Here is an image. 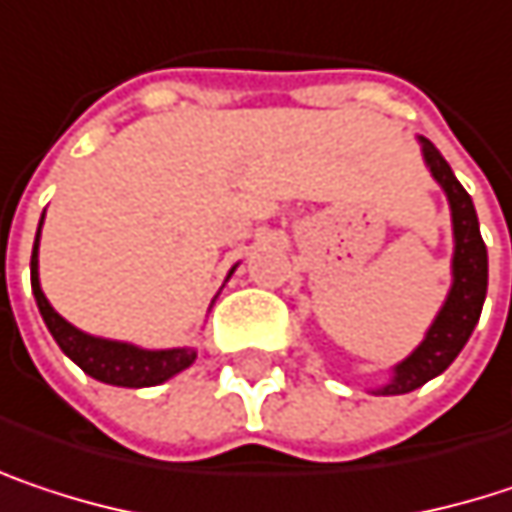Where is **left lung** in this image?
Listing matches in <instances>:
<instances>
[{"label": "left lung", "mask_w": 512, "mask_h": 512, "mask_svg": "<svg viewBox=\"0 0 512 512\" xmlns=\"http://www.w3.org/2000/svg\"><path fill=\"white\" fill-rule=\"evenodd\" d=\"M422 161L431 169L434 181L442 187L448 210H451V237H454V255H451V287L448 296L437 310L434 322L428 325L422 343L410 351L401 363L390 369V378L381 387H372L375 395H404L419 390L431 378L442 375L454 357L469 343L481 307L487 299V246L481 240L478 213L472 205V196L463 190L457 175L451 172L448 161L440 155V149L419 137Z\"/></svg>", "instance_id": "left-lung-1"}]
</instances>
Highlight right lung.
<instances>
[{"label":"right lung","mask_w":512,"mask_h":512,"mask_svg":"<svg viewBox=\"0 0 512 512\" xmlns=\"http://www.w3.org/2000/svg\"><path fill=\"white\" fill-rule=\"evenodd\" d=\"M40 228H43V216L37 225V237H34V249H31V293L37 299V310L49 328V334L55 337V343L61 351L70 357L78 369H84L90 378L111 384V387H158L163 381L175 378L178 372L190 369L196 363L199 351L190 346H178V349H143L134 343H122V340H108V337H96L87 334L81 328H75L67 322L52 304L46 299L43 287H40V260H37V249H40ZM237 263L231 266L228 278L234 275ZM225 278V281H228Z\"/></svg>","instance_id":"obj_1"}]
</instances>
